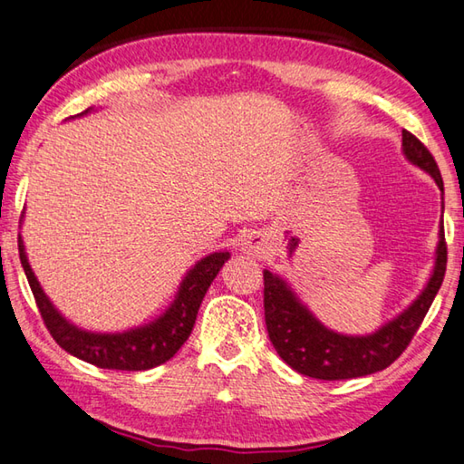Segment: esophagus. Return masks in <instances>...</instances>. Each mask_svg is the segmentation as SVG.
<instances>
[{"label": "esophagus", "instance_id": "obj_1", "mask_svg": "<svg viewBox=\"0 0 464 464\" xmlns=\"http://www.w3.org/2000/svg\"><path fill=\"white\" fill-rule=\"evenodd\" d=\"M241 249H243V254H247V256L264 257L269 249V243H267V237L264 233L251 231L249 235H246V237L241 239Z\"/></svg>", "mask_w": 464, "mask_h": 464}]
</instances>
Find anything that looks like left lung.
I'll list each match as a JSON object with an SVG mask.
<instances>
[{"mask_svg":"<svg viewBox=\"0 0 464 464\" xmlns=\"http://www.w3.org/2000/svg\"><path fill=\"white\" fill-rule=\"evenodd\" d=\"M403 154L411 164L422 168L438 184L444 195V182L434 156L428 148L410 131H401ZM444 208V198H442ZM446 272V241H444V225L440 223L438 231V247L436 261L430 280H428L422 294L395 316L390 323L383 324L373 334L365 336H347L318 323L314 314L302 304L296 294L290 290L280 276L266 269L264 272V310H266V326L269 341L285 363L294 372L302 375L326 379H353L382 372L390 367L398 359L410 341L414 339L416 331L432 306L438 290H440Z\"/></svg>","mask_w":464,"mask_h":464,"instance_id":"left-lung-1","label":"left lung"}]
</instances>
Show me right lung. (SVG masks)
<instances>
[{
	"instance_id": "obj_1",
	"label": "right lung",
	"mask_w": 464,
	"mask_h": 464,
	"mask_svg": "<svg viewBox=\"0 0 464 464\" xmlns=\"http://www.w3.org/2000/svg\"><path fill=\"white\" fill-rule=\"evenodd\" d=\"M18 249L34 300H36L40 316L53 339L66 353L87 361L91 365L101 369H120V372H146V369L162 365L176 355V351L182 347L192 333L200 302H203L208 285L213 284L218 269L229 259V251H217V254L197 261L195 267L182 280L170 308L154 323L130 328L125 333L101 334L77 328L58 313L32 272L20 235Z\"/></svg>"
}]
</instances>
